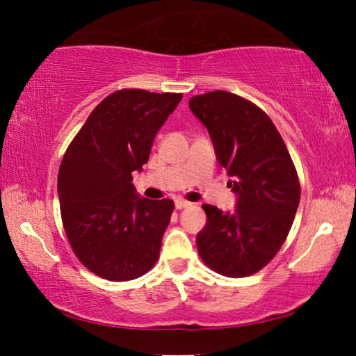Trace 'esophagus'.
Returning <instances> with one entry per match:
<instances>
[{
    "label": "esophagus",
    "instance_id": "obj_1",
    "mask_svg": "<svg viewBox=\"0 0 356 356\" xmlns=\"http://www.w3.org/2000/svg\"><path fill=\"white\" fill-rule=\"evenodd\" d=\"M188 206H191V202H188V201H185V200H176V209H179V210H182V209H185V207H188Z\"/></svg>",
    "mask_w": 356,
    "mask_h": 356
}]
</instances>
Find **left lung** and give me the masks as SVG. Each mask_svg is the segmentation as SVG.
I'll use <instances>...</instances> for the list:
<instances>
[{
    "label": "left lung",
    "mask_w": 356,
    "mask_h": 356,
    "mask_svg": "<svg viewBox=\"0 0 356 356\" xmlns=\"http://www.w3.org/2000/svg\"><path fill=\"white\" fill-rule=\"evenodd\" d=\"M188 106L209 130L237 195L234 212L204 204L197 252L216 273L250 276L272 261L292 227L300 202L293 161L272 119L250 100L213 91L191 97Z\"/></svg>",
    "instance_id": "8db88e82"
}]
</instances>
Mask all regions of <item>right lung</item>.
Here are the masks:
<instances>
[{"instance_id": "obj_1", "label": "right lung", "mask_w": 356, "mask_h": 356, "mask_svg": "<svg viewBox=\"0 0 356 356\" xmlns=\"http://www.w3.org/2000/svg\"><path fill=\"white\" fill-rule=\"evenodd\" d=\"M182 94L120 89L94 108L65 150L58 196L65 236L80 262L110 281L154 267L174 202L136 195L131 172L147 163L156 131Z\"/></svg>"}]
</instances>
